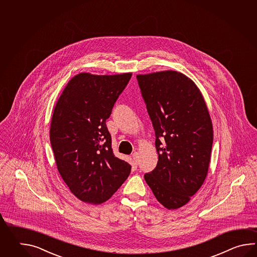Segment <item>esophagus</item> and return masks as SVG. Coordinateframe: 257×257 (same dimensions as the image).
Wrapping results in <instances>:
<instances>
[{
  "label": "esophagus",
  "mask_w": 257,
  "mask_h": 257,
  "mask_svg": "<svg viewBox=\"0 0 257 257\" xmlns=\"http://www.w3.org/2000/svg\"><path fill=\"white\" fill-rule=\"evenodd\" d=\"M132 159L135 161V163H138V162H139V153H133V154H132Z\"/></svg>",
  "instance_id": "obj_1"
}]
</instances>
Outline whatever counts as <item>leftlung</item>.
<instances>
[{
	"mask_svg": "<svg viewBox=\"0 0 257 257\" xmlns=\"http://www.w3.org/2000/svg\"><path fill=\"white\" fill-rule=\"evenodd\" d=\"M155 131L158 163L144 175L164 208L189 202L207 177L213 127L207 104L195 82L175 71L137 75Z\"/></svg>",
	"mask_w": 257,
	"mask_h": 257,
	"instance_id": "left-lung-1",
	"label": "left lung"
}]
</instances>
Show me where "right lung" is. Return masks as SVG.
Returning a JSON list of instances; mask_svg holds the SVG:
<instances>
[{"mask_svg":"<svg viewBox=\"0 0 257 257\" xmlns=\"http://www.w3.org/2000/svg\"><path fill=\"white\" fill-rule=\"evenodd\" d=\"M132 73L71 78L58 100L49 138L59 173L82 202H105L131 174V164L115 157L105 125Z\"/></svg>","mask_w":257,"mask_h":257,"instance_id":"right-lung-1","label":"right lung"}]
</instances>
